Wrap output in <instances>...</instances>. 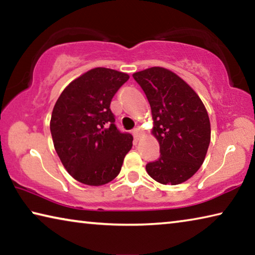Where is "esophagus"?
Returning <instances> with one entry per match:
<instances>
[{"mask_svg": "<svg viewBox=\"0 0 255 255\" xmlns=\"http://www.w3.org/2000/svg\"><path fill=\"white\" fill-rule=\"evenodd\" d=\"M132 133H133V137H135V139H139V137H140V135H141L139 128H135V129H133Z\"/></svg>", "mask_w": 255, "mask_h": 255, "instance_id": "obj_1", "label": "esophagus"}]
</instances>
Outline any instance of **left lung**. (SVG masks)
<instances>
[{
  "label": "left lung",
  "instance_id": "left-lung-1",
  "mask_svg": "<svg viewBox=\"0 0 255 255\" xmlns=\"http://www.w3.org/2000/svg\"><path fill=\"white\" fill-rule=\"evenodd\" d=\"M146 94L154 120L159 157L146 171L162 184H180L196 173L210 143V122L198 94L175 73L150 67L133 73Z\"/></svg>",
  "mask_w": 255,
  "mask_h": 255
}]
</instances>
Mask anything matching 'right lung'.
<instances>
[{"label":"right lung","mask_w":255,"mask_h":255,"mask_svg":"<svg viewBox=\"0 0 255 255\" xmlns=\"http://www.w3.org/2000/svg\"><path fill=\"white\" fill-rule=\"evenodd\" d=\"M129 75L97 67L68 84L56 101L50 132L56 153L73 178L102 185L122 170L132 146V136L115 125L112 98Z\"/></svg>","instance_id":"right-lung-1"}]
</instances>
